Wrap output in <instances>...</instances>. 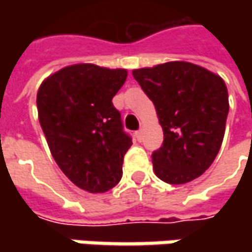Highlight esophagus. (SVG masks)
I'll return each instance as SVG.
<instances>
[{
  "label": "esophagus",
  "mask_w": 252,
  "mask_h": 252,
  "mask_svg": "<svg viewBox=\"0 0 252 252\" xmlns=\"http://www.w3.org/2000/svg\"><path fill=\"white\" fill-rule=\"evenodd\" d=\"M136 137H137V140H141L143 139V130L136 131Z\"/></svg>",
  "instance_id": "34e87169"
}]
</instances>
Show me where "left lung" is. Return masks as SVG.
Instances as JSON below:
<instances>
[{"mask_svg": "<svg viewBox=\"0 0 252 252\" xmlns=\"http://www.w3.org/2000/svg\"><path fill=\"white\" fill-rule=\"evenodd\" d=\"M157 112L164 141L153 153L156 175L174 185L200 177L218 156L226 130L228 92L223 78L188 62L133 70Z\"/></svg>", "mask_w": 252, "mask_h": 252, "instance_id": "1", "label": "left lung"}]
</instances>
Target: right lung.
Returning <instances> with one entry per match:
<instances>
[{
  "mask_svg": "<svg viewBox=\"0 0 252 252\" xmlns=\"http://www.w3.org/2000/svg\"><path fill=\"white\" fill-rule=\"evenodd\" d=\"M127 70L92 63L63 67L37 90L39 122L54 161L75 187L103 193L122 178L131 139L122 130L112 98Z\"/></svg>",
  "mask_w": 252,
  "mask_h": 252,
  "instance_id": "right-lung-1",
  "label": "right lung"
}]
</instances>
